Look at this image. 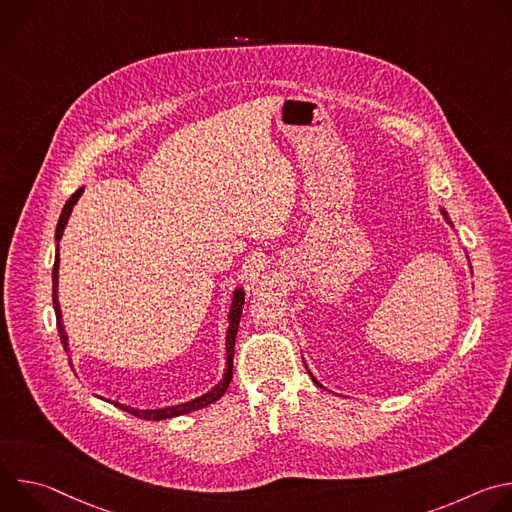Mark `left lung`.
Masks as SVG:
<instances>
[{
    "label": "left lung",
    "instance_id": "1",
    "mask_svg": "<svg viewBox=\"0 0 512 512\" xmlns=\"http://www.w3.org/2000/svg\"><path fill=\"white\" fill-rule=\"evenodd\" d=\"M440 212H442V216H444V221H446V223H448V225H450V227H452V231H456V229H454V223H452V221H450V216H448V212H446V208H444V206H440ZM466 257H468V253H466ZM468 263H470V261H468ZM470 269H472V265H470ZM304 364H306V360H304ZM306 371H308V375H310V379H312V381H314V383H316V387H322V385H320V383H318V381H316V377H314V375H312V373H310V369H308V364H306Z\"/></svg>",
    "mask_w": 512,
    "mask_h": 512
}]
</instances>
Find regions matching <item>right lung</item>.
<instances>
[{
  "mask_svg": "<svg viewBox=\"0 0 512 512\" xmlns=\"http://www.w3.org/2000/svg\"><path fill=\"white\" fill-rule=\"evenodd\" d=\"M85 192V186H81L75 194H72L62 212H60V218H58V225H56V231H54V267H52V306H54V314H56V326H58V336H60V342L68 354V360H70V346H68V334L64 332V324H62V310H60V302H58V267H60V239L64 235V229L68 225V218L72 214V208H75V204L79 202V198L83 196ZM243 304H245V289L243 285H237L233 289L231 294V304H229V314H227V322H229V328H227V340H225V373H223V379L218 381L210 391L190 399V401H184V403H178V405H170V407H158V409H135V407H129L125 403H119V401H109V399H103L139 419H150V421H162V419H172V417H180V415H186V413H192V411H198L202 407H208L210 403L218 401L225 391L229 389V383L233 379V354H235V338H237V330H239V322H241V314H243ZM72 367V364H70Z\"/></svg>",
  "mask_w": 512,
  "mask_h": 512,
  "instance_id": "add662e5",
  "label": "right lung"
}]
</instances>
